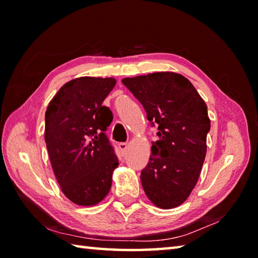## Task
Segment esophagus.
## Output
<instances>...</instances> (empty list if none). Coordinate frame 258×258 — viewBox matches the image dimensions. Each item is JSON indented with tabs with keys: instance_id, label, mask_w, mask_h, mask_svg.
I'll return each mask as SVG.
<instances>
[{
	"instance_id": "esophagus-1",
	"label": "esophagus",
	"mask_w": 258,
	"mask_h": 258,
	"mask_svg": "<svg viewBox=\"0 0 258 258\" xmlns=\"http://www.w3.org/2000/svg\"><path fill=\"white\" fill-rule=\"evenodd\" d=\"M127 146H128L127 143H124V142H122V143L118 144V149L122 153H125L126 150H127Z\"/></svg>"
}]
</instances>
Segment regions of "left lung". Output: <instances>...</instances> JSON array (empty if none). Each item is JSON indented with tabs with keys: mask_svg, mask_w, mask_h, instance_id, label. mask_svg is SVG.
I'll return each mask as SVG.
<instances>
[{
	"mask_svg": "<svg viewBox=\"0 0 258 258\" xmlns=\"http://www.w3.org/2000/svg\"><path fill=\"white\" fill-rule=\"evenodd\" d=\"M122 83L158 125V140L141 173L145 194L157 207H177L195 187L205 160L211 130L206 104L187 79L174 72L125 78Z\"/></svg>",
	"mask_w": 258,
	"mask_h": 258,
	"instance_id": "obj_1",
	"label": "left lung"
}]
</instances>
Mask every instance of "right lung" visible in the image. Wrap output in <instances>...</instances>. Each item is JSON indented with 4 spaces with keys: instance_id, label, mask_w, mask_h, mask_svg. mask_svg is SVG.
I'll return each instance as SVG.
<instances>
[{
    "instance_id": "right-lung-1",
    "label": "right lung",
    "mask_w": 258,
    "mask_h": 258,
    "mask_svg": "<svg viewBox=\"0 0 258 258\" xmlns=\"http://www.w3.org/2000/svg\"><path fill=\"white\" fill-rule=\"evenodd\" d=\"M116 84L113 78L74 79L52 98L45 112V143L54 175L74 204L104 200L118 166L105 131L112 112L102 103Z\"/></svg>"
}]
</instances>
